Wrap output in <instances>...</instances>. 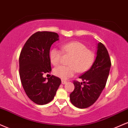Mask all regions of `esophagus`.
<instances>
[{
    "label": "esophagus",
    "mask_w": 128,
    "mask_h": 128,
    "mask_svg": "<svg viewBox=\"0 0 128 128\" xmlns=\"http://www.w3.org/2000/svg\"><path fill=\"white\" fill-rule=\"evenodd\" d=\"M67 82L65 80H62V84H65Z\"/></svg>",
    "instance_id": "34e87169"
}]
</instances>
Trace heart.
<instances>
[{
  "label": "heart",
  "instance_id": "obj_1",
  "mask_svg": "<svg viewBox=\"0 0 128 128\" xmlns=\"http://www.w3.org/2000/svg\"><path fill=\"white\" fill-rule=\"evenodd\" d=\"M62 50L53 48L50 52V59L54 66L60 63L63 52L71 56L67 66H60L54 69L56 76L63 80L72 76L78 71L82 73L88 70L94 61L95 56L90 50L88 49L84 44L79 41H71L62 45Z\"/></svg>",
  "mask_w": 128,
  "mask_h": 128
}]
</instances>
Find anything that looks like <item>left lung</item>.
<instances>
[{
    "label": "left lung",
    "mask_w": 128,
    "mask_h": 128,
    "mask_svg": "<svg viewBox=\"0 0 128 128\" xmlns=\"http://www.w3.org/2000/svg\"><path fill=\"white\" fill-rule=\"evenodd\" d=\"M97 56L89 70L80 76L82 82L74 81L75 88L70 94L71 103L79 108L89 107L96 101L106 87L110 70L111 59L102 43L98 44Z\"/></svg>",
    "instance_id": "1"
}]
</instances>
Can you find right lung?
I'll list each match as a JSON object with an SVG mask.
<instances>
[{"instance_id": "right-lung-1", "label": "right lung", "mask_w": 128, "mask_h": 128, "mask_svg": "<svg viewBox=\"0 0 128 128\" xmlns=\"http://www.w3.org/2000/svg\"><path fill=\"white\" fill-rule=\"evenodd\" d=\"M58 40L57 33L37 32L26 42L19 57V74L22 88L28 96L38 105L53 100L61 80L54 76L43 77L52 70L50 50Z\"/></svg>"}]
</instances>
